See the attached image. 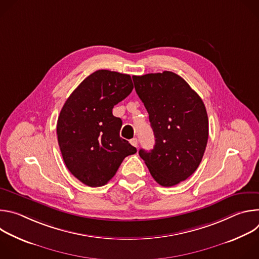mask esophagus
Instances as JSON below:
<instances>
[{"instance_id": "1", "label": "esophagus", "mask_w": 259, "mask_h": 259, "mask_svg": "<svg viewBox=\"0 0 259 259\" xmlns=\"http://www.w3.org/2000/svg\"><path fill=\"white\" fill-rule=\"evenodd\" d=\"M130 143H131L133 146L137 147V146H138V140H137V138H132V139L130 140Z\"/></svg>"}]
</instances>
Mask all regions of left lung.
Instances as JSON below:
<instances>
[{
  "mask_svg": "<svg viewBox=\"0 0 259 259\" xmlns=\"http://www.w3.org/2000/svg\"><path fill=\"white\" fill-rule=\"evenodd\" d=\"M133 81L156 138L154 149L140 150L139 156L160 186H176L197 170L204 156L209 134L205 104L172 71L134 76Z\"/></svg>",
  "mask_w": 259,
  "mask_h": 259,
  "instance_id": "1",
  "label": "left lung"
}]
</instances>
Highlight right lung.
I'll return each instance as SVG.
<instances>
[{"instance_id":"obj_1","label":"right lung","mask_w":259,"mask_h":259,"mask_svg":"<svg viewBox=\"0 0 259 259\" xmlns=\"http://www.w3.org/2000/svg\"><path fill=\"white\" fill-rule=\"evenodd\" d=\"M133 90L131 77L99 69L66 99L57 120V138L69 172L91 188L112 179L136 149L120 137L122 120L113 108Z\"/></svg>"}]
</instances>
